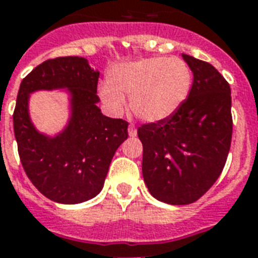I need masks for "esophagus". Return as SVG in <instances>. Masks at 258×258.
<instances>
[{
    "instance_id": "34e87169",
    "label": "esophagus",
    "mask_w": 258,
    "mask_h": 258,
    "mask_svg": "<svg viewBox=\"0 0 258 258\" xmlns=\"http://www.w3.org/2000/svg\"><path fill=\"white\" fill-rule=\"evenodd\" d=\"M128 134L130 137H137V128H135V125H130L128 127Z\"/></svg>"
}]
</instances>
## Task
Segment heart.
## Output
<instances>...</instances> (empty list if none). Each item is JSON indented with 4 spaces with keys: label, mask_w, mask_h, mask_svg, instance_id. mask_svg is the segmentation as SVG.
<instances>
[{
    "label": "heart",
    "mask_w": 258,
    "mask_h": 258,
    "mask_svg": "<svg viewBox=\"0 0 258 258\" xmlns=\"http://www.w3.org/2000/svg\"><path fill=\"white\" fill-rule=\"evenodd\" d=\"M109 84L100 87V96L109 108L119 112L124 96L141 120L159 123L180 108L191 87V72L179 57H150L113 67Z\"/></svg>",
    "instance_id": "heart-1"
}]
</instances>
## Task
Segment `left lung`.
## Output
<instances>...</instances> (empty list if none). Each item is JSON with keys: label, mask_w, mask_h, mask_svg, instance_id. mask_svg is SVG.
<instances>
[{"label": "left lung", "mask_w": 258, "mask_h": 258, "mask_svg": "<svg viewBox=\"0 0 258 258\" xmlns=\"http://www.w3.org/2000/svg\"><path fill=\"white\" fill-rule=\"evenodd\" d=\"M194 79L172 116L138 128L142 172L151 196L170 205L200 200L218 179L232 142V96L224 76L206 61L182 54Z\"/></svg>", "instance_id": "8db88e82"}]
</instances>
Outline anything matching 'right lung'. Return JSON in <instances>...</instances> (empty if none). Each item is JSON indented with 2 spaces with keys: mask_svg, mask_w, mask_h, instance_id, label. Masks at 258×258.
Here are the masks:
<instances>
[{
  "mask_svg": "<svg viewBox=\"0 0 258 258\" xmlns=\"http://www.w3.org/2000/svg\"><path fill=\"white\" fill-rule=\"evenodd\" d=\"M99 71L78 56L56 57L37 66L18 89L13 112L18 155L30 182L58 204H80L103 188L115 151L128 137V123L104 116L96 95ZM67 89L71 117L56 137L38 133L29 116V95L34 90Z\"/></svg>",
  "mask_w": 258,
  "mask_h": 258,
  "instance_id": "1",
  "label": "right lung"
}]
</instances>
